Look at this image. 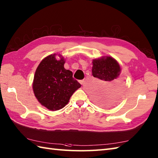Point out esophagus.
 <instances>
[{
	"mask_svg": "<svg viewBox=\"0 0 158 158\" xmlns=\"http://www.w3.org/2000/svg\"><path fill=\"white\" fill-rule=\"evenodd\" d=\"M79 83H81V85H83V83H84V79H83V80H80V81H79Z\"/></svg>",
	"mask_w": 158,
	"mask_h": 158,
	"instance_id": "34e87169",
	"label": "esophagus"
}]
</instances>
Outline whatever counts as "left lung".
<instances>
[{
  "label": "left lung",
  "instance_id": "obj_1",
  "mask_svg": "<svg viewBox=\"0 0 158 158\" xmlns=\"http://www.w3.org/2000/svg\"><path fill=\"white\" fill-rule=\"evenodd\" d=\"M92 65V75L102 81L94 97L96 103L104 107L115 105L121 99L124 88V80L119 78V63L111 56H102L93 60Z\"/></svg>",
  "mask_w": 158,
  "mask_h": 158
}]
</instances>
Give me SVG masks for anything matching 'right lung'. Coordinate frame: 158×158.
Segmentation results:
<instances>
[{"mask_svg":"<svg viewBox=\"0 0 158 158\" xmlns=\"http://www.w3.org/2000/svg\"><path fill=\"white\" fill-rule=\"evenodd\" d=\"M64 63L65 59L60 54L49 55L40 62L34 76L32 89L35 97L42 106L53 111L64 107L81 86L73 77V73L64 69Z\"/></svg>","mask_w":158,"mask_h":158,"instance_id":"right-lung-1","label":"right lung"}]
</instances>
